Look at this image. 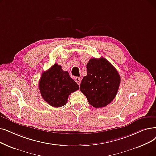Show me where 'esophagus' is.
<instances>
[{"instance_id": "esophagus-1", "label": "esophagus", "mask_w": 156, "mask_h": 156, "mask_svg": "<svg viewBox=\"0 0 156 156\" xmlns=\"http://www.w3.org/2000/svg\"><path fill=\"white\" fill-rule=\"evenodd\" d=\"M75 82L77 83V84L80 85L81 83V78L80 77H76L75 78Z\"/></svg>"}]
</instances>
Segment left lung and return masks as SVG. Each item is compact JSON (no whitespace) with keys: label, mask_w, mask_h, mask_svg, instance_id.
<instances>
[{"label":"left lung","mask_w":156,"mask_h":156,"mask_svg":"<svg viewBox=\"0 0 156 156\" xmlns=\"http://www.w3.org/2000/svg\"><path fill=\"white\" fill-rule=\"evenodd\" d=\"M87 75L80 84V90L94 108H102L115 98L120 76L115 67L103 58H91L87 64Z\"/></svg>","instance_id":"obj_1"}]
</instances>
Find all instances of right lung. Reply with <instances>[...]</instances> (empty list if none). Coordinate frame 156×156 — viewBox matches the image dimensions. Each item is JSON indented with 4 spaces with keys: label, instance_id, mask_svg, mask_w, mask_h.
I'll return each mask as SVG.
<instances>
[{
    "label": "right lung",
    "instance_id": "add662e5",
    "mask_svg": "<svg viewBox=\"0 0 156 156\" xmlns=\"http://www.w3.org/2000/svg\"><path fill=\"white\" fill-rule=\"evenodd\" d=\"M79 88L69 73L64 71L61 66L57 64L44 71L39 82V89L43 99L55 108L65 105L69 95Z\"/></svg>",
    "mask_w": 156,
    "mask_h": 156
}]
</instances>
